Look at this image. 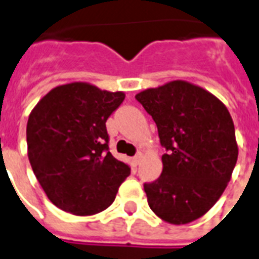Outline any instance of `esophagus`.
Masks as SVG:
<instances>
[{
  "label": "esophagus",
  "instance_id": "1",
  "mask_svg": "<svg viewBox=\"0 0 259 259\" xmlns=\"http://www.w3.org/2000/svg\"><path fill=\"white\" fill-rule=\"evenodd\" d=\"M141 160H142V156H141V153L136 154V156H134V157H133V162H134V165H138V164H140V162H141Z\"/></svg>",
  "mask_w": 259,
  "mask_h": 259
}]
</instances>
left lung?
I'll return each mask as SVG.
<instances>
[{
    "instance_id": "8db88e82",
    "label": "left lung",
    "mask_w": 259,
    "mask_h": 259,
    "mask_svg": "<svg viewBox=\"0 0 259 259\" xmlns=\"http://www.w3.org/2000/svg\"><path fill=\"white\" fill-rule=\"evenodd\" d=\"M136 99L156 122L166 150L161 176L144 184L148 204L172 225L196 221L222 196L237 164L233 118L212 94L183 80Z\"/></svg>"
}]
</instances>
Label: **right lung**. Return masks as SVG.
Returning <instances> with one entry per match:
<instances>
[{
  "instance_id": "obj_1",
  "label": "right lung",
  "mask_w": 259,
  "mask_h": 259,
  "mask_svg": "<svg viewBox=\"0 0 259 259\" xmlns=\"http://www.w3.org/2000/svg\"><path fill=\"white\" fill-rule=\"evenodd\" d=\"M125 94L87 83L55 87L28 119V157L34 176L56 207L74 215H94L115 199L130 175L109 152L106 121Z\"/></svg>"
}]
</instances>
